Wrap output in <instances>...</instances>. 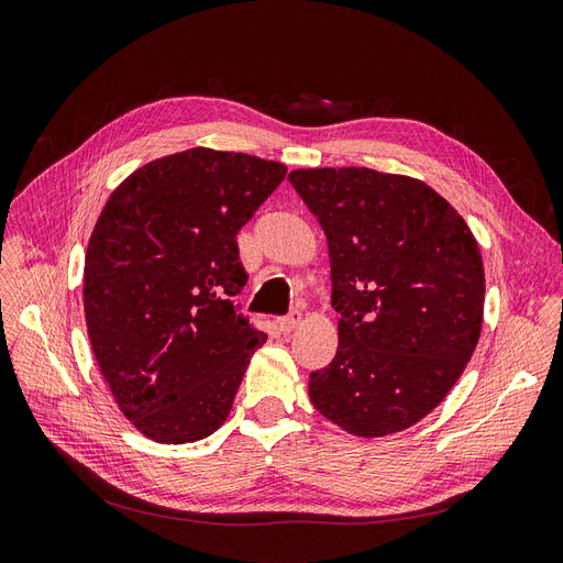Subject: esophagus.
<instances>
[{
	"mask_svg": "<svg viewBox=\"0 0 563 563\" xmlns=\"http://www.w3.org/2000/svg\"><path fill=\"white\" fill-rule=\"evenodd\" d=\"M299 324H301V312L299 310H289L285 317H278V329L283 333L295 331Z\"/></svg>",
	"mask_w": 563,
	"mask_h": 563,
	"instance_id": "obj_1",
	"label": "esophagus"
}]
</instances>
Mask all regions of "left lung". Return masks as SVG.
<instances>
[{
    "mask_svg": "<svg viewBox=\"0 0 563 563\" xmlns=\"http://www.w3.org/2000/svg\"><path fill=\"white\" fill-rule=\"evenodd\" d=\"M289 184L322 225L338 352L308 396L356 437L400 432L446 398L476 350L485 276L462 216L428 184L314 167Z\"/></svg>",
    "mask_w": 563,
    "mask_h": 563,
    "instance_id": "8db88e82",
    "label": "left lung"
}]
</instances>
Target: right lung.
<instances>
[{"label":"right lung","mask_w":563,"mask_h":563,"mask_svg":"<svg viewBox=\"0 0 563 563\" xmlns=\"http://www.w3.org/2000/svg\"><path fill=\"white\" fill-rule=\"evenodd\" d=\"M287 167L195 146L142 165L106 202L85 255V320L124 417L158 444L223 426L266 340L234 299L236 234Z\"/></svg>","instance_id":"right-lung-1"}]
</instances>
